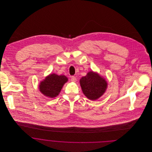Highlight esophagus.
I'll return each instance as SVG.
<instances>
[{
	"mask_svg": "<svg viewBox=\"0 0 152 152\" xmlns=\"http://www.w3.org/2000/svg\"><path fill=\"white\" fill-rule=\"evenodd\" d=\"M71 81H73V82H75V81H76V78L75 76H71Z\"/></svg>",
	"mask_w": 152,
	"mask_h": 152,
	"instance_id": "1",
	"label": "esophagus"
}]
</instances>
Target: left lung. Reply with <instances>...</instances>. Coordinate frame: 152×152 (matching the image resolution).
<instances>
[{
  "label": "left lung",
  "mask_w": 152,
  "mask_h": 152,
  "mask_svg": "<svg viewBox=\"0 0 152 152\" xmlns=\"http://www.w3.org/2000/svg\"><path fill=\"white\" fill-rule=\"evenodd\" d=\"M83 94L90 100H94L105 92L107 83L97 73L92 71L87 73L80 80Z\"/></svg>",
  "instance_id": "left-lung-1"
}]
</instances>
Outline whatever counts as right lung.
<instances>
[{
    "mask_svg": "<svg viewBox=\"0 0 152 152\" xmlns=\"http://www.w3.org/2000/svg\"><path fill=\"white\" fill-rule=\"evenodd\" d=\"M67 81L68 79L64 75L51 74L41 82L39 89L44 95L53 98L59 94L63 85Z\"/></svg>",
    "mask_w": 152,
    "mask_h": 152,
    "instance_id": "right-lung-1",
    "label": "right lung"
}]
</instances>
